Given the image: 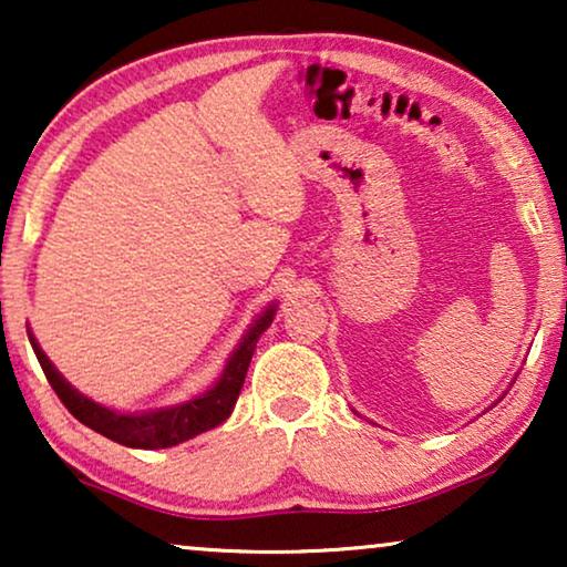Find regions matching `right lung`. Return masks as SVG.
<instances>
[{"instance_id":"add662e5","label":"right lung","mask_w":567,"mask_h":567,"mask_svg":"<svg viewBox=\"0 0 567 567\" xmlns=\"http://www.w3.org/2000/svg\"><path fill=\"white\" fill-rule=\"evenodd\" d=\"M276 307L266 309V315L260 320H255L250 332L243 338V343L224 369V374L219 382H216L212 390L198 394L196 400L183 402V405L167 408V410H157V413H142V415H123L115 413V410H107L97 402H92L74 390L72 384L66 382L64 377L53 369V363L45 359V353L41 351V346L35 343L33 336L30 343H33V351L38 355V363H41L45 379L53 386V392L59 394V400L64 402V408L72 413L76 421L87 425V429L103 433L105 439L118 441L123 446L131 449H167L175 444H183L198 433H204L214 425L224 423L235 408V402L239 398V390L245 384V374L247 367H250L252 353H255V343H258L260 332L274 322Z\"/></svg>"}]
</instances>
